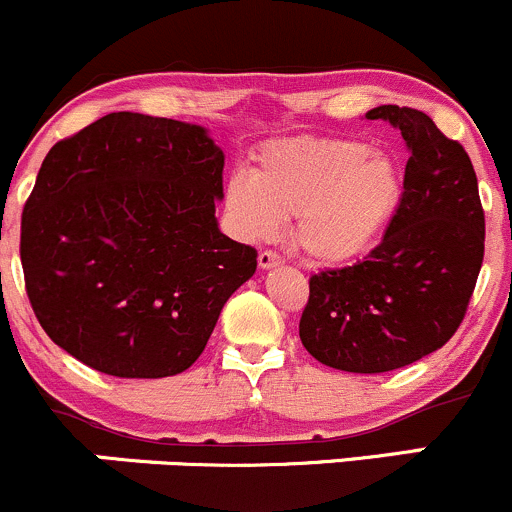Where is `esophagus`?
Listing matches in <instances>:
<instances>
[{"label": "esophagus", "instance_id": "obj_1", "mask_svg": "<svg viewBox=\"0 0 512 512\" xmlns=\"http://www.w3.org/2000/svg\"><path fill=\"white\" fill-rule=\"evenodd\" d=\"M257 265H260V270H272V267H279L282 265V257L277 255V252H260V257H257Z\"/></svg>", "mask_w": 512, "mask_h": 512}]
</instances>
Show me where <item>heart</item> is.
Returning a JSON list of instances; mask_svg holds the SVG:
<instances>
[{
    "mask_svg": "<svg viewBox=\"0 0 512 512\" xmlns=\"http://www.w3.org/2000/svg\"><path fill=\"white\" fill-rule=\"evenodd\" d=\"M402 193V169L385 149L346 137H287L257 152L252 176L228 179L223 203L240 238L267 240L282 218H294L301 255L341 267L380 240Z\"/></svg>",
    "mask_w": 512,
    "mask_h": 512,
    "instance_id": "1",
    "label": "heart"
}]
</instances>
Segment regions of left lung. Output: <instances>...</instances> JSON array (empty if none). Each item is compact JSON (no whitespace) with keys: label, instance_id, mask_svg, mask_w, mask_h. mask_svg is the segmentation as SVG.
<instances>
[{"label":"left lung","instance_id":"8db88e82","mask_svg":"<svg viewBox=\"0 0 512 512\" xmlns=\"http://www.w3.org/2000/svg\"><path fill=\"white\" fill-rule=\"evenodd\" d=\"M365 117L400 129L410 152L400 211L363 262L309 279L299 338L328 368L387 373L454 336L481 272L486 223L469 154L432 117L397 105Z\"/></svg>","mask_w":512,"mask_h":512}]
</instances>
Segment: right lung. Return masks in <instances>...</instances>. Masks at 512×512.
Instances as JSON below:
<instances>
[{"label":"right lung","instance_id":"add662e5","mask_svg":"<svg viewBox=\"0 0 512 512\" xmlns=\"http://www.w3.org/2000/svg\"><path fill=\"white\" fill-rule=\"evenodd\" d=\"M223 166L206 127L139 112L53 144L21 215V267L56 346L115 378L196 363L257 270L218 228Z\"/></svg>","mask_w":512,"mask_h":512}]
</instances>
